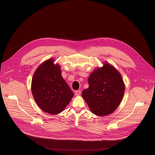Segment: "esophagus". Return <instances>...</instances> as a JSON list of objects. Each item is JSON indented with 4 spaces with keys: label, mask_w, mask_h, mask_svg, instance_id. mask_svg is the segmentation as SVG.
<instances>
[{
    "label": "esophagus",
    "mask_w": 155,
    "mask_h": 155,
    "mask_svg": "<svg viewBox=\"0 0 155 155\" xmlns=\"http://www.w3.org/2000/svg\"><path fill=\"white\" fill-rule=\"evenodd\" d=\"M81 94V90H76V91H75V94H76V95H77V96L80 95Z\"/></svg>",
    "instance_id": "obj_1"
}]
</instances>
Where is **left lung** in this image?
Returning <instances> with one entry per match:
<instances>
[{"label":"left lung","mask_w":155,"mask_h":155,"mask_svg":"<svg viewBox=\"0 0 155 155\" xmlns=\"http://www.w3.org/2000/svg\"><path fill=\"white\" fill-rule=\"evenodd\" d=\"M88 88L82 96L91 111L100 116L113 113L123 98L125 85L120 74L108 63L95 70L88 78Z\"/></svg>","instance_id":"left-lung-1"}]
</instances>
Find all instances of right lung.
<instances>
[{"label": "right lung", "instance_id": "1", "mask_svg": "<svg viewBox=\"0 0 155 155\" xmlns=\"http://www.w3.org/2000/svg\"><path fill=\"white\" fill-rule=\"evenodd\" d=\"M53 63L52 59H49L35 71L31 92L42 110L57 114L65 109L74 94L61 76L60 67Z\"/></svg>", "mask_w": 155, "mask_h": 155}]
</instances>
